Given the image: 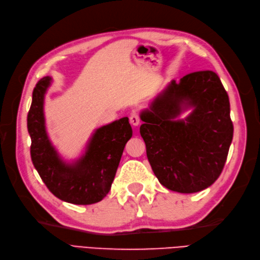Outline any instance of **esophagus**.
<instances>
[{"instance_id":"34e87169","label":"esophagus","mask_w":260,"mask_h":260,"mask_svg":"<svg viewBox=\"0 0 260 260\" xmlns=\"http://www.w3.org/2000/svg\"><path fill=\"white\" fill-rule=\"evenodd\" d=\"M130 122L133 125H138L140 123V116H139L138 113H136V112L131 113V115H130Z\"/></svg>"}]
</instances>
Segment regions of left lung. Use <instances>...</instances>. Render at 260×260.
<instances>
[{
    "label": "left lung",
    "instance_id": "left-lung-1",
    "mask_svg": "<svg viewBox=\"0 0 260 260\" xmlns=\"http://www.w3.org/2000/svg\"><path fill=\"white\" fill-rule=\"evenodd\" d=\"M193 106L184 121L182 106ZM147 159L160 184L179 193L210 186L222 172L233 138L228 93L216 73L202 70L172 80L141 114Z\"/></svg>",
    "mask_w": 260,
    "mask_h": 260
}]
</instances>
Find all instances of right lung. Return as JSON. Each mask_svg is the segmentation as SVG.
<instances>
[{"label":"right lung","mask_w":260,"mask_h":260,"mask_svg":"<svg viewBox=\"0 0 260 260\" xmlns=\"http://www.w3.org/2000/svg\"><path fill=\"white\" fill-rule=\"evenodd\" d=\"M50 83V77L38 81L27 117L34 166L50 192L59 200L76 205L98 203L111 190L124 145L132 137L129 119L124 117L98 129L85 154L75 165H66L45 131L43 100Z\"/></svg>","instance_id":"right-lung-1"}]
</instances>
